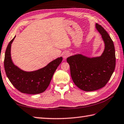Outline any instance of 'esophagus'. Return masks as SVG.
Returning a JSON list of instances; mask_svg holds the SVG:
<instances>
[{
  "instance_id": "34e87169",
  "label": "esophagus",
  "mask_w": 124,
  "mask_h": 124,
  "mask_svg": "<svg viewBox=\"0 0 124 124\" xmlns=\"http://www.w3.org/2000/svg\"><path fill=\"white\" fill-rule=\"evenodd\" d=\"M69 55L70 54H69V52H65L64 54H63V57L64 59H67V58L69 56Z\"/></svg>"
}]
</instances>
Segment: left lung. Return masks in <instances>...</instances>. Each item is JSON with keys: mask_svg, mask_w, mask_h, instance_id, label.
I'll return each mask as SVG.
<instances>
[{"mask_svg": "<svg viewBox=\"0 0 124 124\" xmlns=\"http://www.w3.org/2000/svg\"><path fill=\"white\" fill-rule=\"evenodd\" d=\"M96 28L101 35L105 44V49L101 55L90 58L76 54L67 59L74 83L85 91H94L103 88L110 80L116 66L113 41L100 25L96 23Z\"/></svg>", "mask_w": 124, "mask_h": 124, "instance_id": "8db88e82", "label": "left lung"}]
</instances>
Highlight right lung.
Wrapping results in <instances>:
<instances>
[{"label":"right lung","instance_id":"obj_1","mask_svg":"<svg viewBox=\"0 0 124 124\" xmlns=\"http://www.w3.org/2000/svg\"><path fill=\"white\" fill-rule=\"evenodd\" d=\"M15 38L9 42L5 54L4 68L7 77L12 85L22 93L31 94L42 93L49 86L62 57L53 60L46 67L35 71H23L14 65L11 59V44Z\"/></svg>","mask_w":124,"mask_h":124}]
</instances>
